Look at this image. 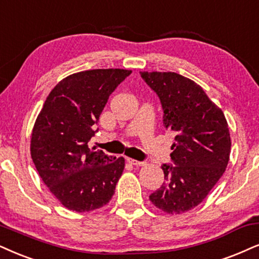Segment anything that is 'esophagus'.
<instances>
[{"instance_id": "34e87169", "label": "esophagus", "mask_w": 259, "mask_h": 259, "mask_svg": "<svg viewBox=\"0 0 259 259\" xmlns=\"http://www.w3.org/2000/svg\"><path fill=\"white\" fill-rule=\"evenodd\" d=\"M126 161L129 163H132V165H134V166H143V165H145V162H143V161H139V160H135L133 158H126Z\"/></svg>"}]
</instances>
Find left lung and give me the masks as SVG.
Returning a JSON list of instances; mask_svg holds the SVG:
<instances>
[{
  "label": "left lung",
  "mask_w": 259,
  "mask_h": 259,
  "mask_svg": "<svg viewBox=\"0 0 259 259\" xmlns=\"http://www.w3.org/2000/svg\"><path fill=\"white\" fill-rule=\"evenodd\" d=\"M140 74L158 94L163 125L176 135L172 163L161 166L165 182L149 199L168 214H182L197 207L226 171L231 153L227 120L190 78L172 71Z\"/></svg>",
  "instance_id": "1"
}]
</instances>
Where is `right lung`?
I'll return each mask as SVG.
<instances>
[{
    "label": "right lung",
    "instance_id": "add662e5",
    "mask_svg": "<svg viewBox=\"0 0 259 259\" xmlns=\"http://www.w3.org/2000/svg\"><path fill=\"white\" fill-rule=\"evenodd\" d=\"M132 70L93 69L69 75L50 92L35 120L31 156L41 181L69 210L84 212L110 202L124 158L88 148L111 93Z\"/></svg>",
    "mask_w": 259,
    "mask_h": 259
}]
</instances>
